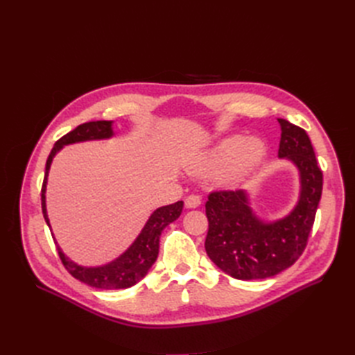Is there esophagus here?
<instances>
[{
  "label": "esophagus",
  "instance_id": "esophagus-1",
  "mask_svg": "<svg viewBox=\"0 0 355 355\" xmlns=\"http://www.w3.org/2000/svg\"><path fill=\"white\" fill-rule=\"evenodd\" d=\"M200 204H201V198L198 196L191 194L185 198V207L187 209H196V207L200 206Z\"/></svg>",
  "mask_w": 355,
  "mask_h": 355
}]
</instances>
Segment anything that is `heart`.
<instances>
[{
  "mask_svg": "<svg viewBox=\"0 0 355 355\" xmlns=\"http://www.w3.org/2000/svg\"><path fill=\"white\" fill-rule=\"evenodd\" d=\"M265 144L259 137L244 139L231 136L223 139L209 153L198 157L192 167L198 171L219 168L218 179L222 184H234L253 170L265 155Z\"/></svg>",
  "mask_w": 355,
  "mask_h": 355,
  "instance_id": "1",
  "label": "heart"
}]
</instances>
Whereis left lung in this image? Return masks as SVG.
<instances>
[{
  "label": "left lung",
  "mask_w": 355,
  "mask_h": 355,
  "mask_svg": "<svg viewBox=\"0 0 355 355\" xmlns=\"http://www.w3.org/2000/svg\"><path fill=\"white\" fill-rule=\"evenodd\" d=\"M278 157L297 167L300 196L286 218L266 223L253 213L243 189L214 191L206 202V252L237 280H262L292 266L304 253L323 191V171L304 128L283 118Z\"/></svg>",
  "instance_id": "left-lung-1"
}]
</instances>
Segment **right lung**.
Returning <instances> with one entry per match:
<instances>
[{"instance_id":"right-lung-1","label":"right lung","mask_w":355,"mask_h":355,"mask_svg":"<svg viewBox=\"0 0 355 355\" xmlns=\"http://www.w3.org/2000/svg\"><path fill=\"white\" fill-rule=\"evenodd\" d=\"M114 135L112 132V121H90L80 124L75 127L72 132L62 136L59 141L53 146L51 153L47 158L46 163V175L44 182H42L41 188V206H42V214L44 219L49 223L47 210H46V185H47V176L49 170L51 166L53 157L56 155L59 149L63 148V145L77 144L84 141H96V139H108ZM182 209H184V201H178L170 206H164L157 209L151 218L148 219L146 225L144 227L142 232L139 234V237L135 240V243L128 247V249L115 261L106 263L103 266L96 268H87L81 266L72 262L71 259L63 254L62 249L58 245V253L63 266L67 268V271L77 280L89 284L96 288H105V290H115V288H127L135 286L137 282H141L142 278L149 271V268L154 265L158 256L159 249V235L168 223L176 220Z\"/></svg>"}]
</instances>
